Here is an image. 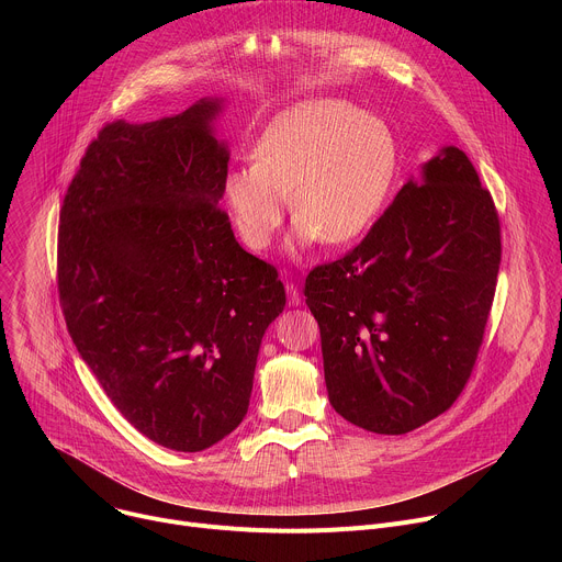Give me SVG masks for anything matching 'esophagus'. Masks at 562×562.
<instances>
[{
  "instance_id": "34e87169",
  "label": "esophagus",
  "mask_w": 562,
  "mask_h": 562,
  "mask_svg": "<svg viewBox=\"0 0 562 562\" xmlns=\"http://www.w3.org/2000/svg\"><path fill=\"white\" fill-rule=\"evenodd\" d=\"M286 297H289V306H297L300 304V291L293 282H286Z\"/></svg>"
}]
</instances>
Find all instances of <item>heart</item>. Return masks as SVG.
Returning a JSON list of instances; mask_svg holds the SVG:
<instances>
[{"label": "heart", "mask_w": 562, "mask_h": 562, "mask_svg": "<svg viewBox=\"0 0 562 562\" xmlns=\"http://www.w3.org/2000/svg\"><path fill=\"white\" fill-rule=\"evenodd\" d=\"M397 176L393 131L342 100L302 102L280 113L254 148V167L226 176V202L245 245L265 251L297 215L291 247L347 245L382 213Z\"/></svg>", "instance_id": "heart-1"}]
</instances>
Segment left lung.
Instances as JSON below:
<instances>
[{"label": "left lung", "mask_w": 562, "mask_h": 562, "mask_svg": "<svg viewBox=\"0 0 562 562\" xmlns=\"http://www.w3.org/2000/svg\"><path fill=\"white\" fill-rule=\"evenodd\" d=\"M498 267L494 200L445 146L353 251L306 278L331 407L386 436L445 414L483 345Z\"/></svg>", "instance_id": "obj_1"}]
</instances>
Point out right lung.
<instances>
[{
  "mask_svg": "<svg viewBox=\"0 0 562 562\" xmlns=\"http://www.w3.org/2000/svg\"><path fill=\"white\" fill-rule=\"evenodd\" d=\"M222 100L106 124L59 211L68 334L117 412L173 451H202L249 409L262 336L286 304L276 267L237 245L224 195Z\"/></svg>",
  "mask_w": 562,
  "mask_h": 562,
  "instance_id": "right-lung-1",
  "label": "right lung"
}]
</instances>
